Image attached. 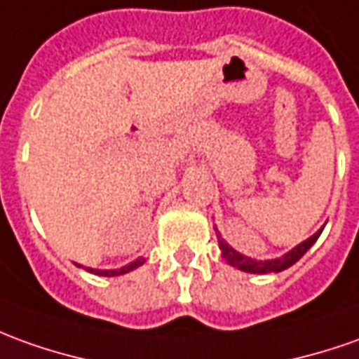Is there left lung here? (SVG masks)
Wrapping results in <instances>:
<instances>
[{
    "label": "left lung",
    "instance_id": "8db88e82",
    "mask_svg": "<svg viewBox=\"0 0 359 359\" xmlns=\"http://www.w3.org/2000/svg\"><path fill=\"white\" fill-rule=\"evenodd\" d=\"M323 229H325V226H323ZM323 229L318 232H315V234H313L311 238H307L305 242H301L299 246H295L293 250L287 252L285 256H281V258L276 259H266V262L242 256L241 252H236L232 246H229L226 242L222 241L221 236H219V246H221L222 258L226 259L231 266H234V268L242 269V271H248V273H278V271H283V269H287L289 266H293V264H295V262L315 244L316 238L320 236Z\"/></svg>",
    "mask_w": 359,
    "mask_h": 359
}]
</instances>
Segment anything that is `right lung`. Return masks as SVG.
Returning <instances> with one entry per match:
<instances>
[{"label":"right lung","mask_w":359,"mask_h":359,"mask_svg":"<svg viewBox=\"0 0 359 359\" xmlns=\"http://www.w3.org/2000/svg\"><path fill=\"white\" fill-rule=\"evenodd\" d=\"M144 264V259L140 258L137 259V262H130L128 266H125V268L121 269H91L88 268V271H91V273H97V276H105V278H113V276H123V273H127V271H133L135 268H138V266H142Z\"/></svg>","instance_id":"add662e5"}]
</instances>
